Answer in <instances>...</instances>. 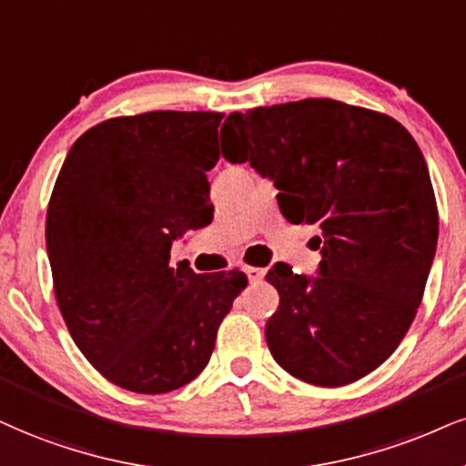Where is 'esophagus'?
Segmentation results:
<instances>
[{"mask_svg": "<svg viewBox=\"0 0 466 466\" xmlns=\"http://www.w3.org/2000/svg\"><path fill=\"white\" fill-rule=\"evenodd\" d=\"M244 274H246V277H248L250 283H257V280L263 279V269L261 268H255V266L244 268Z\"/></svg>", "mask_w": 466, "mask_h": 466, "instance_id": "1", "label": "esophagus"}]
</instances>
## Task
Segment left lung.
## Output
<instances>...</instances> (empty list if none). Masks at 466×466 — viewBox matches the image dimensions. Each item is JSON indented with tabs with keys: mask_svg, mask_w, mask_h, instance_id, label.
Segmentation results:
<instances>
[{
	"mask_svg": "<svg viewBox=\"0 0 466 466\" xmlns=\"http://www.w3.org/2000/svg\"><path fill=\"white\" fill-rule=\"evenodd\" d=\"M224 127V159L272 181L287 220L319 228L318 274H266L280 298L269 352L309 384L359 380L400 346L434 261L439 211L417 142L391 116L332 99L255 107Z\"/></svg>",
	"mask_w": 466,
	"mask_h": 466,
	"instance_id": "obj_1",
	"label": "left lung"
}]
</instances>
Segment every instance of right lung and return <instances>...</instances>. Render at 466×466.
<instances>
[{
    "instance_id": "add662e5",
    "label": "right lung",
    "mask_w": 466,
    "mask_h": 466,
    "mask_svg": "<svg viewBox=\"0 0 466 466\" xmlns=\"http://www.w3.org/2000/svg\"><path fill=\"white\" fill-rule=\"evenodd\" d=\"M218 112H147L95 125L68 151L47 209L54 289L73 341L107 380L168 393L198 376L244 272L170 268L183 233L214 220Z\"/></svg>"
}]
</instances>
